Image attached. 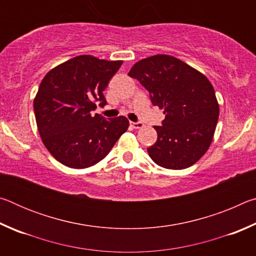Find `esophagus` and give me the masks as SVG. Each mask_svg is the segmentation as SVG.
Segmentation results:
<instances>
[{
    "label": "esophagus",
    "mask_w": 256,
    "mask_h": 256,
    "mask_svg": "<svg viewBox=\"0 0 256 256\" xmlns=\"http://www.w3.org/2000/svg\"><path fill=\"white\" fill-rule=\"evenodd\" d=\"M131 125L133 126V128H136V130L144 128V123H141V122H136V123L131 122Z\"/></svg>",
    "instance_id": "obj_1"
}]
</instances>
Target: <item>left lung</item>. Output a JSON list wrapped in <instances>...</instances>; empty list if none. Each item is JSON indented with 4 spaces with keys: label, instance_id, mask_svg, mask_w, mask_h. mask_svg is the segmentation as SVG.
<instances>
[{
    "label": "left lung",
    "instance_id": "1",
    "mask_svg": "<svg viewBox=\"0 0 256 256\" xmlns=\"http://www.w3.org/2000/svg\"><path fill=\"white\" fill-rule=\"evenodd\" d=\"M128 76L148 90L151 102L164 110L150 158L167 170H184L204 154L214 136L219 104L208 78L183 60L158 54L138 60Z\"/></svg>",
    "mask_w": 256,
    "mask_h": 256
}]
</instances>
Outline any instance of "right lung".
<instances>
[{
	"mask_svg": "<svg viewBox=\"0 0 256 256\" xmlns=\"http://www.w3.org/2000/svg\"><path fill=\"white\" fill-rule=\"evenodd\" d=\"M123 60L80 55L47 73L34 99L38 132L50 154L70 168L94 166L110 154L128 128L124 116L92 114L106 105L104 90Z\"/></svg>",
	"mask_w": 256,
	"mask_h": 256,
	"instance_id": "add662e5",
	"label": "right lung"
}]
</instances>
